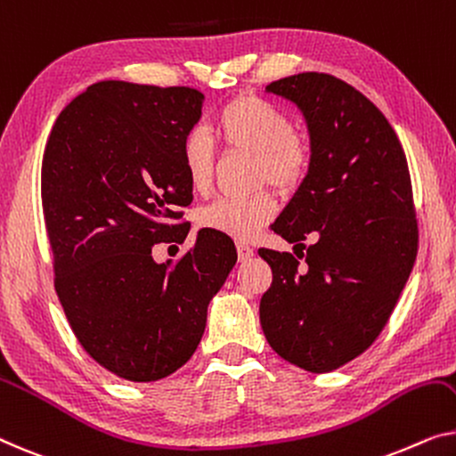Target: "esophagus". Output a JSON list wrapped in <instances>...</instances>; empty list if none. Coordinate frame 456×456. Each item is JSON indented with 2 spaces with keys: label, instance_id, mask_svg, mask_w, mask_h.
<instances>
[{
  "label": "esophagus",
  "instance_id": "1",
  "mask_svg": "<svg viewBox=\"0 0 456 456\" xmlns=\"http://www.w3.org/2000/svg\"><path fill=\"white\" fill-rule=\"evenodd\" d=\"M237 256H240V262H246L254 256V249L246 246V243H237Z\"/></svg>",
  "mask_w": 456,
  "mask_h": 456
}]
</instances>
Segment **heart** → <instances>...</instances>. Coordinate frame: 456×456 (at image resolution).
<instances>
[{
    "label": "heart",
    "mask_w": 456,
    "mask_h": 456,
    "mask_svg": "<svg viewBox=\"0 0 456 456\" xmlns=\"http://www.w3.org/2000/svg\"><path fill=\"white\" fill-rule=\"evenodd\" d=\"M216 133L231 151L256 158L257 182L293 190L305 180L311 166V147L281 108L257 96H237L216 114ZM182 167L196 194L213 186L215 149L202 128L186 133L180 149ZM276 202L270 192L248 199H219L199 213V225L231 240L249 241L274 219Z\"/></svg>",
    "instance_id": "heart-1"
}]
</instances>
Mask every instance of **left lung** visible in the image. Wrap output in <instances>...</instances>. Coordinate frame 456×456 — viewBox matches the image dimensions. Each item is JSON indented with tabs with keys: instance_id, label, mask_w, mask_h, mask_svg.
Here are the masks:
<instances>
[{
	"instance_id": "1",
	"label": "left lung",
	"mask_w": 456,
	"mask_h": 456,
	"mask_svg": "<svg viewBox=\"0 0 456 456\" xmlns=\"http://www.w3.org/2000/svg\"><path fill=\"white\" fill-rule=\"evenodd\" d=\"M307 122L311 166L274 223L305 249H260L272 284L260 301L268 344L287 362L330 372L375 342L395 309L418 254L411 178L395 131L354 87L328 73L266 86Z\"/></svg>"
}]
</instances>
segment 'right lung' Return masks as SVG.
Wrapping results in <instances>:
<instances>
[{
	"mask_svg": "<svg viewBox=\"0 0 456 456\" xmlns=\"http://www.w3.org/2000/svg\"><path fill=\"white\" fill-rule=\"evenodd\" d=\"M202 100L192 87L98 81L63 108L45 147L54 290L87 354L133 383L188 362L237 262L233 241L205 229L174 266L151 256L188 235L174 223L192 202L180 149Z\"/></svg>",
	"mask_w": 456,
	"mask_h": 456,
	"instance_id": "1",
	"label": "right lung"
}]
</instances>
